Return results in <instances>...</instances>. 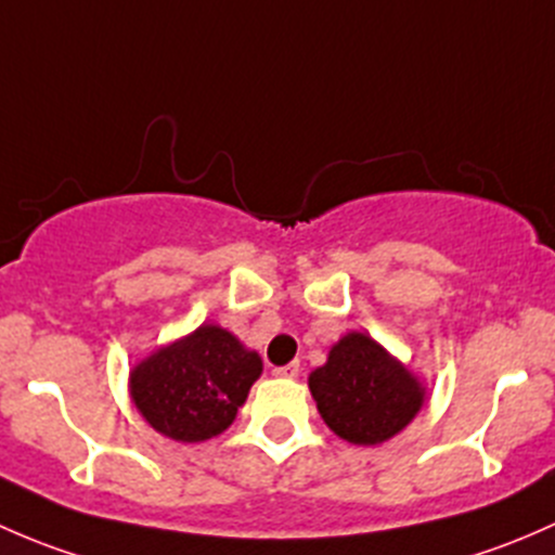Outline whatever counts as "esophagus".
Masks as SVG:
<instances>
[{"label":"esophagus","instance_id":"esophagus-1","mask_svg":"<svg viewBox=\"0 0 555 555\" xmlns=\"http://www.w3.org/2000/svg\"><path fill=\"white\" fill-rule=\"evenodd\" d=\"M272 374L280 376V379H296V376H299V363L278 365V369H272Z\"/></svg>","mask_w":555,"mask_h":555}]
</instances>
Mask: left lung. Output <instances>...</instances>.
<instances>
[{"label": "left lung", "mask_w": 555, "mask_h": 555, "mask_svg": "<svg viewBox=\"0 0 555 555\" xmlns=\"http://www.w3.org/2000/svg\"><path fill=\"white\" fill-rule=\"evenodd\" d=\"M325 425L345 441L376 447L398 436L425 401V387L379 341L361 331L341 336L310 374Z\"/></svg>", "instance_id": "8db88e82"}]
</instances>
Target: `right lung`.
Here are the masks:
<instances>
[{"label":"right lung","instance_id":"1","mask_svg":"<svg viewBox=\"0 0 555 555\" xmlns=\"http://www.w3.org/2000/svg\"><path fill=\"white\" fill-rule=\"evenodd\" d=\"M259 376V352L221 325L203 323L133 365L130 398L154 430L173 441L197 443L235 422Z\"/></svg>","mask_w":555,"mask_h":555}]
</instances>
